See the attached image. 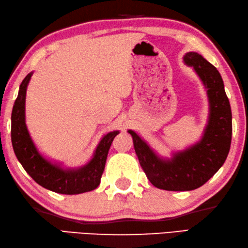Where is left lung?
I'll use <instances>...</instances> for the list:
<instances>
[{
  "label": "left lung",
  "mask_w": 248,
  "mask_h": 248,
  "mask_svg": "<svg viewBox=\"0 0 248 248\" xmlns=\"http://www.w3.org/2000/svg\"><path fill=\"white\" fill-rule=\"evenodd\" d=\"M184 60L193 67L207 90L211 112L201 141L175 153L170 160H163L136 133L128 130L140 166L148 179L154 186L167 191H190L207 182L225 163L232 137L231 107L220 73L194 51L186 53Z\"/></svg>",
  "instance_id": "8db88e82"
}]
</instances>
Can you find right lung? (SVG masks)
<instances>
[{"mask_svg": "<svg viewBox=\"0 0 248 248\" xmlns=\"http://www.w3.org/2000/svg\"><path fill=\"white\" fill-rule=\"evenodd\" d=\"M32 73L23 78L12 112V143L18 161L36 184L62 194H80L96 189L105 170L107 156L118 130L101 139L90 163L78 170H62L37 152L28 133L25 121L27 86Z\"/></svg>", "mask_w": 248, "mask_h": 248, "instance_id": "1", "label": "right lung"}]
</instances>
